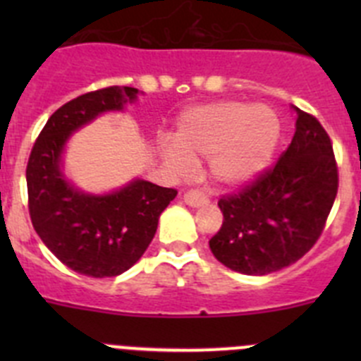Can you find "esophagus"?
Segmentation results:
<instances>
[{"label":"esophagus","mask_w":361,"mask_h":361,"mask_svg":"<svg viewBox=\"0 0 361 361\" xmlns=\"http://www.w3.org/2000/svg\"><path fill=\"white\" fill-rule=\"evenodd\" d=\"M184 202H186L188 206H191V208H199V206L208 204V197L202 195L200 191L191 190V191H186V193H184Z\"/></svg>","instance_id":"1"}]
</instances>
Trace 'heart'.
<instances>
[{
	"mask_svg": "<svg viewBox=\"0 0 361 361\" xmlns=\"http://www.w3.org/2000/svg\"><path fill=\"white\" fill-rule=\"evenodd\" d=\"M280 137V121L266 104L216 101L190 108L178 117L175 141L162 142V155L178 175L209 157V171L224 186L250 180L269 162Z\"/></svg>",
	"mask_w": 361,
	"mask_h": 361,
	"instance_id": "heart-1",
	"label": "heart"
}]
</instances>
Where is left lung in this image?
Masks as SVG:
<instances>
[{"label": "left lung", "mask_w": 361, "mask_h": 361, "mask_svg": "<svg viewBox=\"0 0 361 361\" xmlns=\"http://www.w3.org/2000/svg\"><path fill=\"white\" fill-rule=\"evenodd\" d=\"M296 132L275 164L222 195V226L209 240L226 267L269 275L317 244L338 193L333 142L314 116L296 108Z\"/></svg>", "instance_id": "8db88e82"}]
</instances>
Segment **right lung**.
<instances>
[{
  "label": "right lung",
  "instance_id": "right-lung-1",
  "mask_svg": "<svg viewBox=\"0 0 361 361\" xmlns=\"http://www.w3.org/2000/svg\"><path fill=\"white\" fill-rule=\"evenodd\" d=\"M137 92L132 86H108L68 101L47 121L28 157L32 226L66 267L94 279L130 269L152 242L161 213L177 195L173 188L148 180H133L110 195H85L59 170L70 133L103 111L121 110Z\"/></svg>",
  "mask_w": 361,
  "mask_h": 361
}]
</instances>
